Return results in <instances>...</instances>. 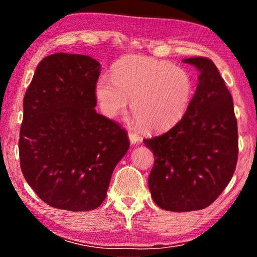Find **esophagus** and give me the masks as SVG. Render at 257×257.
Instances as JSON below:
<instances>
[{"instance_id":"esophagus-1","label":"esophagus","mask_w":257,"mask_h":257,"mask_svg":"<svg viewBox=\"0 0 257 257\" xmlns=\"http://www.w3.org/2000/svg\"><path fill=\"white\" fill-rule=\"evenodd\" d=\"M129 139H130V142H132V144H136V143L141 142V136H139V135L136 133L129 132Z\"/></svg>"}]
</instances>
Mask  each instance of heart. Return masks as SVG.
<instances>
[{"label":"heart","instance_id":"heart-1","mask_svg":"<svg viewBox=\"0 0 257 257\" xmlns=\"http://www.w3.org/2000/svg\"><path fill=\"white\" fill-rule=\"evenodd\" d=\"M194 82L188 72L167 61L129 56L112 69L111 79L99 78L95 95L102 112L114 118L130 102L133 115L149 132H163L188 110Z\"/></svg>","mask_w":257,"mask_h":257}]
</instances>
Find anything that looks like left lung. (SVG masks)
<instances>
[{"label": "left lung", "instance_id": "8db88e82", "mask_svg": "<svg viewBox=\"0 0 257 257\" xmlns=\"http://www.w3.org/2000/svg\"><path fill=\"white\" fill-rule=\"evenodd\" d=\"M201 75L188 110L175 127L144 144L154 154L149 187L167 211L202 210L231 180L238 160V128L231 94L208 58L184 60Z\"/></svg>", "mask_w": 257, "mask_h": 257}]
</instances>
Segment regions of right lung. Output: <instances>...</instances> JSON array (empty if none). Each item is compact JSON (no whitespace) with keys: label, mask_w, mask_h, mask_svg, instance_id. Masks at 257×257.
<instances>
[{"label":"right lung","mask_w":257,"mask_h":257,"mask_svg":"<svg viewBox=\"0 0 257 257\" xmlns=\"http://www.w3.org/2000/svg\"><path fill=\"white\" fill-rule=\"evenodd\" d=\"M101 64L87 55L43 59L24 97L20 168L43 202L67 211L95 210L130 146L127 130L95 111Z\"/></svg>","instance_id":"obj_1"}]
</instances>
